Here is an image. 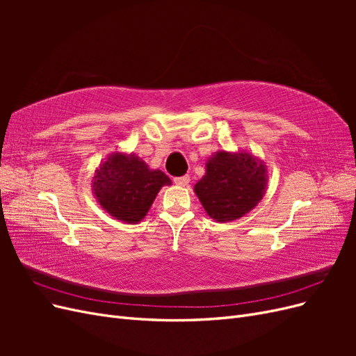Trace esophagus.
<instances>
[{
    "label": "esophagus",
    "mask_w": 356,
    "mask_h": 356,
    "mask_svg": "<svg viewBox=\"0 0 356 356\" xmlns=\"http://www.w3.org/2000/svg\"><path fill=\"white\" fill-rule=\"evenodd\" d=\"M174 182L177 186H179V187H186V186H188V182H190V177L188 175H184V177H178V178H175L174 179Z\"/></svg>",
    "instance_id": "1"
}]
</instances>
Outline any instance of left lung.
Wrapping results in <instances>:
<instances>
[{"instance_id":"1","label":"left lung","mask_w":356,"mask_h":356,"mask_svg":"<svg viewBox=\"0 0 356 356\" xmlns=\"http://www.w3.org/2000/svg\"><path fill=\"white\" fill-rule=\"evenodd\" d=\"M195 193L203 209L217 222H229L251 212L263 199L268 170L264 161L243 152L213 153Z\"/></svg>"}]
</instances>
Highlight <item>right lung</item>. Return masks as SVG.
Listing matches in <instances>:
<instances>
[{
    "instance_id": "1",
    "label": "right lung",
    "mask_w": 356,
    "mask_h": 356,
    "mask_svg": "<svg viewBox=\"0 0 356 356\" xmlns=\"http://www.w3.org/2000/svg\"><path fill=\"white\" fill-rule=\"evenodd\" d=\"M170 178L159 169H149L134 153L114 152L95 169L92 193L101 208L118 221L138 224Z\"/></svg>"
}]
</instances>
